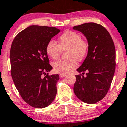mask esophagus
<instances>
[{
    "label": "esophagus",
    "instance_id": "34e87169",
    "mask_svg": "<svg viewBox=\"0 0 127 127\" xmlns=\"http://www.w3.org/2000/svg\"><path fill=\"white\" fill-rule=\"evenodd\" d=\"M66 75H67L64 74V73H61V74H60V77H65Z\"/></svg>",
    "mask_w": 127,
    "mask_h": 127
}]
</instances>
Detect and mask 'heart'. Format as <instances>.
I'll use <instances>...</instances> for the list:
<instances>
[{
    "mask_svg": "<svg viewBox=\"0 0 127 127\" xmlns=\"http://www.w3.org/2000/svg\"><path fill=\"white\" fill-rule=\"evenodd\" d=\"M90 45L86 39H82L77 32L67 31L59 37V44L50 40L46 45V52L53 59L60 57L62 50H67L68 59L57 61L53 64V68L59 73H68L77 67V61H81L86 57Z\"/></svg>",
    "mask_w": 127,
    "mask_h": 127,
    "instance_id": "obj_1",
    "label": "heart"
}]
</instances>
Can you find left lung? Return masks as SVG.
<instances>
[{
  "mask_svg": "<svg viewBox=\"0 0 127 127\" xmlns=\"http://www.w3.org/2000/svg\"><path fill=\"white\" fill-rule=\"evenodd\" d=\"M86 37L89 52L82 65L77 69L73 87L79 100L94 104L105 96L111 87L116 68V50L109 32L103 26L96 23H86L73 27ZM88 71L87 75L84 72Z\"/></svg>",
  "mask_w": 127,
  "mask_h": 127,
  "instance_id": "8db88e82",
  "label": "left lung"
}]
</instances>
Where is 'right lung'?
<instances>
[{
  "label": "right lung",
  "mask_w": 127,
  "mask_h": 127,
  "mask_svg": "<svg viewBox=\"0 0 127 127\" xmlns=\"http://www.w3.org/2000/svg\"><path fill=\"white\" fill-rule=\"evenodd\" d=\"M60 30L54 27L31 25L15 37L10 50L11 73L21 97L34 108H45L54 101L59 75H48L46 45Z\"/></svg>",
  "instance_id": "obj_1"
}]
</instances>
